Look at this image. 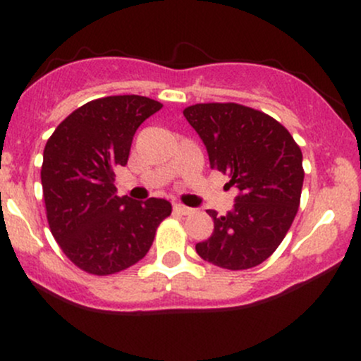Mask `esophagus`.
Here are the masks:
<instances>
[{
	"label": "esophagus",
	"instance_id": "esophagus-1",
	"mask_svg": "<svg viewBox=\"0 0 361 361\" xmlns=\"http://www.w3.org/2000/svg\"><path fill=\"white\" fill-rule=\"evenodd\" d=\"M173 209H175V212L181 214V215H190L193 212V209H190V207H186L183 204H175L173 205Z\"/></svg>",
	"mask_w": 361,
	"mask_h": 361
}]
</instances>
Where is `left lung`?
Returning <instances> with one entry per match:
<instances>
[{
    "mask_svg": "<svg viewBox=\"0 0 361 361\" xmlns=\"http://www.w3.org/2000/svg\"><path fill=\"white\" fill-rule=\"evenodd\" d=\"M183 115L204 140L210 168L239 190L233 212L219 217L207 210L214 233L195 250L226 270L258 267L280 246L299 210V144L270 115L239 103H197Z\"/></svg>",
    "mask_w": 361,
    "mask_h": 361,
    "instance_id": "left-lung-1",
    "label": "left lung"
}]
</instances>
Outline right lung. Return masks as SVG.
Wrapping results in <instances>:
<instances>
[{"instance_id":"add662e5","label":"right lung","mask_w":361,"mask_h":361,"mask_svg":"<svg viewBox=\"0 0 361 361\" xmlns=\"http://www.w3.org/2000/svg\"><path fill=\"white\" fill-rule=\"evenodd\" d=\"M161 109L139 94L91 100L45 144L40 178L49 227L62 252L90 275H114L142 259L171 214L164 198L115 193V169L127 164L135 130Z\"/></svg>"}]
</instances>
